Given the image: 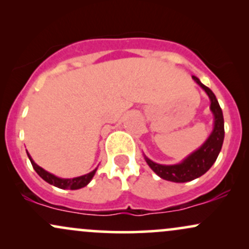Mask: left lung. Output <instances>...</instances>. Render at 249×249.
<instances>
[{
    "mask_svg": "<svg viewBox=\"0 0 249 249\" xmlns=\"http://www.w3.org/2000/svg\"><path fill=\"white\" fill-rule=\"evenodd\" d=\"M193 79L206 91L208 97H210L211 110L214 115V130L206 142L199 150H196L190 157H187L181 164L160 165L156 164L145 157V160H146L148 166L152 168L160 178L168 180V181L186 182L199 178L202 174L206 173L218 158L220 150L222 147V142H224V116H222V110L220 107L218 99L212 92V90L202 84L196 76H193Z\"/></svg>",
    "mask_w": 249,
    "mask_h": 249,
    "instance_id": "8db88e82",
    "label": "left lung"
}]
</instances>
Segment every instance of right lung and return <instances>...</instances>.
Wrapping results in <instances>:
<instances>
[{"label": "right lung", "mask_w": 249, "mask_h": 249, "mask_svg": "<svg viewBox=\"0 0 249 249\" xmlns=\"http://www.w3.org/2000/svg\"><path fill=\"white\" fill-rule=\"evenodd\" d=\"M28 157H29L34 170L36 171L37 174H38V176L41 177L43 180H45V181L49 182V184L53 185V186H56L58 188H63V190H78V188L87 186L96 173V170H93L92 172L85 174V176H82V177H77V178L61 179V178H57V177L53 176V174L44 171L42 167H39L38 165H36L35 162H34L33 159L30 158L29 153H28Z\"/></svg>", "instance_id": "obj_1"}]
</instances>
